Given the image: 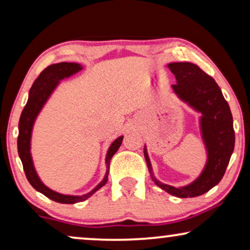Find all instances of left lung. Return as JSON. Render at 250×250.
<instances>
[{
  "mask_svg": "<svg viewBox=\"0 0 250 250\" xmlns=\"http://www.w3.org/2000/svg\"><path fill=\"white\" fill-rule=\"evenodd\" d=\"M175 75L173 90L179 97L203 114L201 131L208 151V162L204 172L190 186L174 188L153 179L157 186L179 198L198 197L206 193L220 183L234 149L233 118L220 86L213 77L192 62H173L168 64ZM145 157L151 172L145 149Z\"/></svg>",
  "mask_w": 250,
  "mask_h": 250,
  "instance_id": "8db88e82",
  "label": "left lung"
}]
</instances>
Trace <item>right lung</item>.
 <instances>
[{
  "instance_id": "right-lung-1",
  "label": "right lung",
  "mask_w": 250,
  "mask_h": 250,
  "mask_svg": "<svg viewBox=\"0 0 250 250\" xmlns=\"http://www.w3.org/2000/svg\"><path fill=\"white\" fill-rule=\"evenodd\" d=\"M82 67L78 63L75 62H60L54 63L51 66L46 67L42 73L39 75L34 82L32 87L29 91V98L28 101L23 108L19 119V135H18V153L20 159H21L23 170H25L26 177L28 182L32 184L34 189L39 191V192L43 193L44 196L50 198L57 203L61 204H76L81 203V201L86 200L91 194H93L95 191L100 189L102 186H104L108 180V170L105 174L104 179L92 192L87 194H83V196H64V194H60L54 191L50 190L44 184L41 182L39 176L34 169L32 157H30L29 152V146H30V134H32V128L34 121H35L37 114H39L41 109H42L43 104H45L47 98L50 97L51 92L54 90L57 84L59 83L60 80L64 77L70 76L77 71H80ZM123 136H119L117 140H115L114 143L110 146L107 153V167H109L110 164L111 157L117 152V150L122 145ZM109 169V168H108Z\"/></svg>"
}]
</instances>
